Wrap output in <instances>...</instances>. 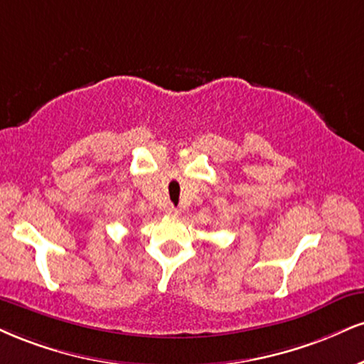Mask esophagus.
<instances>
[{
  "instance_id": "obj_1",
  "label": "esophagus",
  "mask_w": 364,
  "mask_h": 364,
  "mask_svg": "<svg viewBox=\"0 0 364 364\" xmlns=\"http://www.w3.org/2000/svg\"><path fill=\"white\" fill-rule=\"evenodd\" d=\"M166 215H169V217H178V215H179V210L174 208V207H168V208H166Z\"/></svg>"
}]
</instances>
